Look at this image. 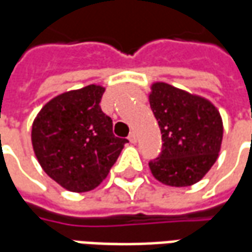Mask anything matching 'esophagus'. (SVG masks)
Returning a JSON list of instances; mask_svg holds the SVG:
<instances>
[{
    "label": "esophagus",
    "instance_id": "34e87169",
    "mask_svg": "<svg viewBox=\"0 0 252 252\" xmlns=\"http://www.w3.org/2000/svg\"><path fill=\"white\" fill-rule=\"evenodd\" d=\"M128 140H129L131 143H136L137 142L136 133H135V132H131V133H129V136H128Z\"/></svg>",
    "mask_w": 252,
    "mask_h": 252
}]
</instances>
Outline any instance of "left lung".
<instances>
[{
	"label": "left lung",
	"mask_w": 252,
	"mask_h": 252,
	"mask_svg": "<svg viewBox=\"0 0 252 252\" xmlns=\"http://www.w3.org/2000/svg\"><path fill=\"white\" fill-rule=\"evenodd\" d=\"M162 133V151L150 160L153 175L164 185L182 188L198 182L216 162L222 121L215 105L169 83L157 82L148 95Z\"/></svg>",
	"instance_id": "left-lung-1"
}]
</instances>
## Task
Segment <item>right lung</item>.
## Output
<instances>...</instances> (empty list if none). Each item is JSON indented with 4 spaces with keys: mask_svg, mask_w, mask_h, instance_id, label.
Masks as SVG:
<instances>
[{
    "mask_svg": "<svg viewBox=\"0 0 252 252\" xmlns=\"http://www.w3.org/2000/svg\"><path fill=\"white\" fill-rule=\"evenodd\" d=\"M104 92L89 85L59 94L32 124V146L41 169L70 191L97 188L128 142L113 135L112 119L101 110Z\"/></svg>",
    "mask_w": 252,
    "mask_h": 252,
    "instance_id": "obj_1",
    "label": "right lung"
}]
</instances>
